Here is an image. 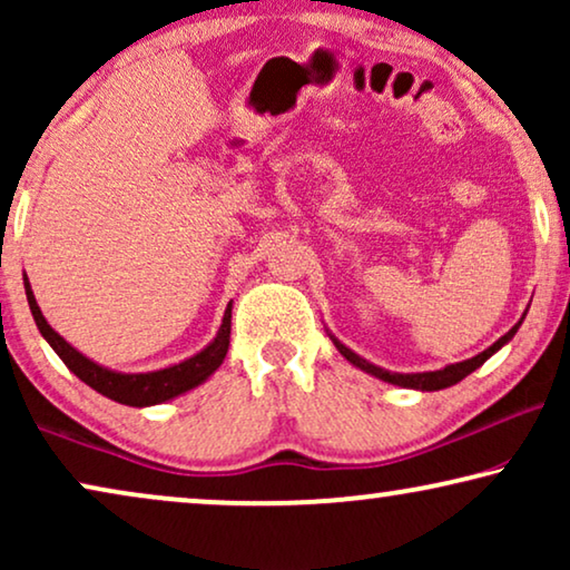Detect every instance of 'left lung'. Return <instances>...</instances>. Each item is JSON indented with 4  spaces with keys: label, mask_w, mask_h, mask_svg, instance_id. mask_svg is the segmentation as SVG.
Segmentation results:
<instances>
[{
    "label": "left lung",
    "mask_w": 570,
    "mask_h": 570,
    "mask_svg": "<svg viewBox=\"0 0 570 570\" xmlns=\"http://www.w3.org/2000/svg\"><path fill=\"white\" fill-rule=\"evenodd\" d=\"M519 324H521V322H519ZM519 324L513 326L511 332H505L501 340L493 342V345H490V347L485 350V353L474 355V357H470V361H462V363L446 365V368H443V371H431V373H392V371H384V368H379V365H373V363H368V361H363L361 355H355L353 350L342 345V342H337L334 337H332V340H334V345H337L340 353L345 355L350 363L357 365V368L365 371V373H371V376H376V379H381V381H389V384H396V386L423 389V392H439V389H446V386H454V384H459V381H462L464 376H470V373H472L474 368H480V365L485 363L490 355L498 353V350H501V347L505 345V342H509V340L513 337V334H517Z\"/></svg>",
    "instance_id": "obj_1"
}]
</instances>
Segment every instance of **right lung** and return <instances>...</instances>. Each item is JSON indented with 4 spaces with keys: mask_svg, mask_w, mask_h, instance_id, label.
Here are the masks:
<instances>
[{
    "mask_svg": "<svg viewBox=\"0 0 570 570\" xmlns=\"http://www.w3.org/2000/svg\"><path fill=\"white\" fill-rule=\"evenodd\" d=\"M26 295H28L30 314H33L38 330H41L46 342L53 347V353L65 361L67 368L72 371L77 379L85 381V384L96 389L98 394H104L114 402L129 404V407L160 404L166 400H174L178 394L189 392L194 386H199L209 373L220 368V363L225 361V353H228V345H230V303H228V308H225V316H223V326L220 332H217L215 342H209L202 353L189 357V361L170 365V368H163V371H153V373H116V371L104 368V365L92 363L90 357H85L82 353H77L65 337H59V334L51 330L49 322H46L41 314V308H38L28 277H26Z\"/></svg>",
    "mask_w": 570,
    "mask_h": 570,
    "instance_id": "add662e5",
    "label": "right lung"
}]
</instances>
